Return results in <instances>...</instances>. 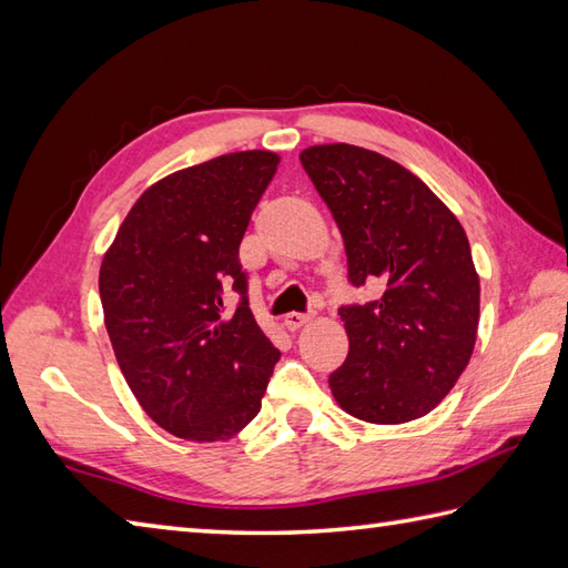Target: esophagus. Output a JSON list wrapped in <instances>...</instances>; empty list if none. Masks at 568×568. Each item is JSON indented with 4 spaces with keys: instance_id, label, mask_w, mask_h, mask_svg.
I'll use <instances>...</instances> for the list:
<instances>
[{
    "instance_id": "obj_1",
    "label": "esophagus",
    "mask_w": 568,
    "mask_h": 568,
    "mask_svg": "<svg viewBox=\"0 0 568 568\" xmlns=\"http://www.w3.org/2000/svg\"><path fill=\"white\" fill-rule=\"evenodd\" d=\"M312 320V315H303V312H291V315H285V320H283V324L291 332H295V329H300L303 327V324H307Z\"/></svg>"
}]
</instances>
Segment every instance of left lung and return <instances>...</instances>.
Masks as SVG:
<instances>
[{
	"label": "left lung",
	"instance_id": "1",
	"mask_svg": "<svg viewBox=\"0 0 568 568\" xmlns=\"http://www.w3.org/2000/svg\"><path fill=\"white\" fill-rule=\"evenodd\" d=\"M339 226L348 281L381 297L342 307L348 356L329 376L344 413L373 425L425 417L474 354L480 283L462 222L385 155L322 143L300 153Z\"/></svg>",
	"mask_w": 568,
	"mask_h": 568
}]
</instances>
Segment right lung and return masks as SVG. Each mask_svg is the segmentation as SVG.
I'll list each match as a JSON object with an SVG mask.
<instances>
[{"label": "right lung", "mask_w": 568, "mask_h": 568, "mask_svg": "<svg viewBox=\"0 0 568 568\" xmlns=\"http://www.w3.org/2000/svg\"><path fill=\"white\" fill-rule=\"evenodd\" d=\"M281 155L226 153L153 183L100 268L104 327L131 393L187 442L232 439L258 415L281 358L246 300L239 244ZM232 286L242 303L225 315Z\"/></svg>", "instance_id": "right-lung-1"}]
</instances>
